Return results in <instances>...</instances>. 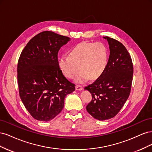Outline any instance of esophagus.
I'll return each instance as SVG.
<instances>
[{
    "instance_id": "esophagus-1",
    "label": "esophagus",
    "mask_w": 152,
    "mask_h": 152,
    "mask_svg": "<svg viewBox=\"0 0 152 152\" xmlns=\"http://www.w3.org/2000/svg\"><path fill=\"white\" fill-rule=\"evenodd\" d=\"M82 89H83V87L80 85H77L75 86V89L77 91H81V90H82Z\"/></svg>"
}]
</instances>
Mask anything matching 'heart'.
Segmentation results:
<instances>
[{
  "mask_svg": "<svg viewBox=\"0 0 152 152\" xmlns=\"http://www.w3.org/2000/svg\"><path fill=\"white\" fill-rule=\"evenodd\" d=\"M68 55L59 59V67L70 79L75 78L80 70L82 72L76 79L79 83H84L89 78L98 79L108 65V49L102 42H80L69 50Z\"/></svg>",
  "mask_w": 152,
  "mask_h": 152,
  "instance_id": "heart-1",
  "label": "heart"
}]
</instances>
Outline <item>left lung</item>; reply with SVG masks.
Returning a JSON list of instances; mask_svg holds the SVG:
<instances>
[{"label":"left lung","instance_id":"left-lung-1","mask_svg":"<svg viewBox=\"0 0 152 152\" xmlns=\"http://www.w3.org/2000/svg\"><path fill=\"white\" fill-rule=\"evenodd\" d=\"M110 48L108 65L102 75L84 87L92 94L86 110L99 121L114 117L121 110L130 94L133 65L129 53L118 40L103 37Z\"/></svg>","mask_w":152,"mask_h":152}]
</instances>
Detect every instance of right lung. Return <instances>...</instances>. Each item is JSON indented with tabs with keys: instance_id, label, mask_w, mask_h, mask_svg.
Masks as SVG:
<instances>
[{
	"instance_id": "add662e5",
	"label": "right lung",
	"mask_w": 152,
	"mask_h": 152,
	"mask_svg": "<svg viewBox=\"0 0 152 152\" xmlns=\"http://www.w3.org/2000/svg\"><path fill=\"white\" fill-rule=\"evenodd\" d=\"M70 39L50 31L34 37L22 50L18 63L19 94L35 119L48 122L61 112L65 96L75 84L63 75L58 53Z\"/></svg>"
}]
</instances>
